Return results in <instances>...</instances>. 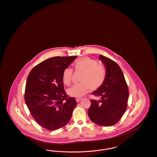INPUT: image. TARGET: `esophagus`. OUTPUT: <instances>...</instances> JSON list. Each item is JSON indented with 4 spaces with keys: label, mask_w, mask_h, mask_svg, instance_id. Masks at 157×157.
<instances>
[{
    "label": "esophagus",
    "mask_w": 157,
    "mask_h": 157,
    "mask_svg": "<svg viewBox=\"0 0 157 157\" xmlns=\"http://www.w3.org/2000/svg\"><path fill=\"white\" fill-rule=\"evenodd\" d=\"M82 99V98H80V97H77V98H76V102H79L80 101H81V100Z\"/></svg>",
    "instance_id": "34e87169"
}]
</instances>
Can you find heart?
<instances>
[{"mask_svg":"<svg viewBox=\"0 0 157 157\" xmlns=\"http://www.w3.org/2000/svg\"><path fill=\"white\" fill-rule=\"evenodd\" d=\"M73 67L76 72H82V75L80 80L81 83L73 85L67 90L69 96L80 97L86 94L90 88L96 90L103 84L106 76L105 69L103 66L97 64L95 60L84 57L75 61ZM72 76V69L66 68L62 74L63 83L66 85L71 84Z\"/></svg>","mask_w":157,"mask_h":157,"instance_id":"b5f03b06","label":"heart"}]
</instances>
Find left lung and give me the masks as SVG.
I'll use <instances>...</instances> for the list:
<instances>
[{"instance_id":"1","label":"left lung","mask_w":157,"mask_h":157,"mask_svg":"<svg viewBox=\"0 0 157 157\" xmlns=\"http://www.w3.org/2000/svg\"><path fill=\"white\" fill-rule=\"evenodd\" d=\"M99 59L106 69L102 85L92 93L100 100H91L88 114L95 124L109 127L117 124L125 113L128 102V90L119 65L106 57L100 55Z\"/></svg>"}]
</instances>
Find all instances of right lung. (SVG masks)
I'll list each match as a JSON object with an SVG mask.
<instances>
[{"label":"right lung","instance_id":"add662e5","mask_svg":"<svg viewBox=\"0 0 157 157\" xmlns=\"http://www.w3.org/2000/svg\"><path fill=\"white\" fill-rule=\"evenodd\" d=\"M77 56L54 57L41 62L29 73L24 99L35 120L49 131L58 130L71 118L77 103L64 90L62 74Z\"/></svg>","mask_w":157,"mask_h":157}]
</instances>
